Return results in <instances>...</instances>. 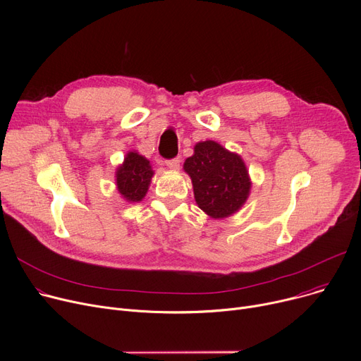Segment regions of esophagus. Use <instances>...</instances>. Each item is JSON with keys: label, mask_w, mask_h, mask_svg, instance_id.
Here are the masks:
<instances>
[{"label": "esophagus", "mask_w": 361, "mask_h": 361, "mask_svg": "<svg viewBox=\"0 0 361 361\" xmlns=\"http://www.w3.org/2000/svg\"><path fill=\"white\" fill-rule=\"evenodd\" d=\"M166 166H168L171 171H177V169L180 168V159H178V158H174V159L166 161Z\"/></svg>", "instance_id": "1"}]
</instances>
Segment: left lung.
Here are the masks:
<instances>
[{
	"mask_svg": "<svg viewBox=\"0 0 361 361\" xmlns=\"http://www.w3.org/2000/svg\"><path fill=\"white\" fill-rule=\"evenodd\" d=\"M183 168L192 178L197 206L212 219L233 216L250 196L252 180L241 155L218 142L196 143Z\"/></svg>",
	"mask_w": 361,
	"mask_h": 361,
	"instance_id": "8db88e82",
	"label": "left lung"
}]
</instances>
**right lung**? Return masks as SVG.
Returning a JSON list of instances; mask_svg holds the SVG:
<instances>
[{"label":"right lung","instance_id":"right-lung-1","mask_svg":"<svg viewBox=\"0 0 361 361\" xmlns=\"http://www.w3.org/2000/svg\"><path fill=\"white\" fill-rule=\"evenodd\" d=\"M155 171L150 161L136 150L127 152L123 164L116 169V187L120 196L128 203H139L145 199Z\"/></svg>","mask_w":361,"mask_h":361}]
</instances>
